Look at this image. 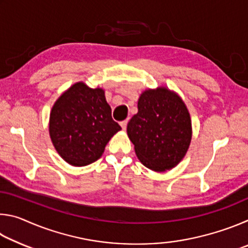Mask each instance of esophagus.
Masks as SVG:
<instances>
[{
    "instance_id": "esophagus-1",
    "label": "esophagus",
    "mask_w": 248,
    "mask_h": 248,
    "mask_svg": "<svg viewBox=\"0 0 248 248\" xmlns=\"http://www.w3.org/2000/svg\"><path fill=\"white\" fill-rule=\"evenodd\" d=\"M127 124H128V121H127V120L121 121V123H120V125H121V128H123V130H125V128H127Z\"/></svg>"
}]
</instances>
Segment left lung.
<instances>
[{
    "label": "left lung",
    "mask_w": 248,
    "mask_h": 248,
    "mask_svg": "<svg viewBox=\"0 0 248 248\" xmlns=\"http://www.w3.org/2000/svg\"><path fill=\"white\" fill-rule=\"evenodd\" d=\"M138 158L154 171L174 169L189 149L192 128L182 97L165 86L145 90L127 125Z\"/></svg>",
    "instance_id": "obj_1"
}]
</instances>
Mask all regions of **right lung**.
<instances>
[{
    "label": "right lung",
    "instance_id": "1",
    "mask_svg": "<svg viewBox=\"0 0 248 248\" xmlns=\"http://www.w3.org/2000/svg\"><path fill=\"white\" fill-rule=\"evenodd\" d=\"M121 127L112 120L105 91L84 82L69 87L50 111L49 134L58 154L72 166H86L102 156Z\"/></svg>",
    "mask_w": 248,
    "mask_h": 248
}]
</instances>
